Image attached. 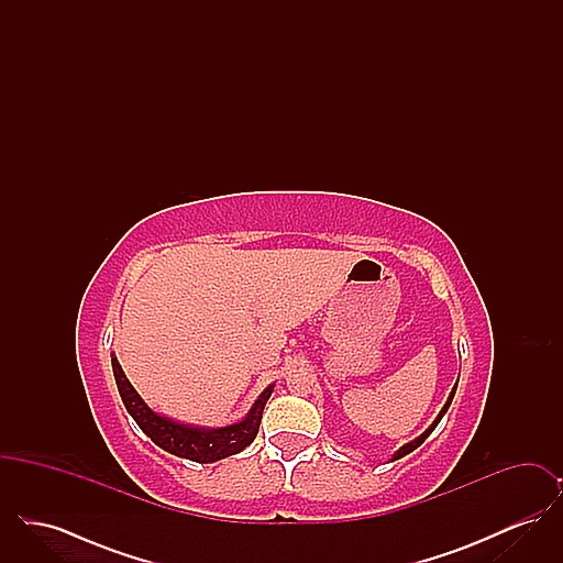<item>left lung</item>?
I'll return each instance as SVG.
<instances>
[{
  "label": "left lung",
  "mask_w": 563,
  "mask_h": 563,
  "mask_svg": "<svg viewBox=\"0 0 563 563\" xmlns=\"http://www.w3.org/2000/svg\"><path fill=\"white\" fill-rule=\"evenodd\" d=\"M455 386H457V384H455ZM455 386H454V390H452V395H450V399H448V402H445V405H443V409H441V413H439V416H437V420H434V422H432V424H430L429 430H424V432H422V434H420V437H418V439H416V441H411V443H407V445H402L401 450H399V452H397V454H395V460H399V457H402V455H407V454H409V452H413V450H416V448H420V445H422V443H424V439H427V437H429L430 432H432V430L437 429V424H439V422H441V418H443V413H445V411H448V409H450V405H452V399H454V395H455Z\"/></svg>",
  "instance_id": "left-lung-1"
}]
</instances>
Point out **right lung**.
Returning a JSON list of instances; mask_svg holds the SVG:
<instances>
[{
	"label": "right lung",
	"mask_w": 563,
	"mask_h": 563,
	"mask_svg": "<svg viewBox=\"0 0 563 563\" xmlns=\"http://www.w3.org/2000/svg\"><path fill=\"white\" fill-rule=\"evenodd\" d=\"M111 367H113V377H115L124 407L133 416L139 429L143 430L158 448L166 450L168 454L188 457V460L202 462V464L239 454L246 445L253 443V439L257 437L260 424H262L264 405L268 401L272 388H274V386H268L260 395V399L251 407L249 416L239 424L223 427V429H196V427L173 422L164 416H158L156 411H152L136 395V390L122 372L118 358H111Z\"/></svg>",
	"instance_id": "add662e5"
}]
</instances>
